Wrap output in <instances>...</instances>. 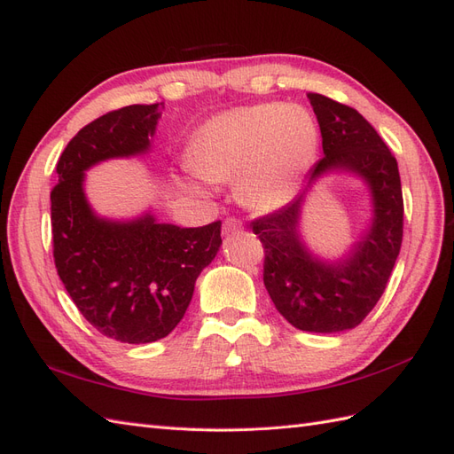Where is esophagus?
Returning <instances> with one entry per match:
<instances>
[{
  "label": "esophagus",
  "instance_id": "esophagus-1",
  "mask_svg": "<svg viewBox=\"0 0 454 454\" xmlns=\"http://www.w3.org/2000/svg\"><path fill=\"white\" fill-rule=\"evenodd\" d=\"M242 231V223L235 217H227L223 222V235L231 237V235H237V232Z\"/></svg>",
  "mask_w": 454,
  "mask_h": 454
}]
</instances>
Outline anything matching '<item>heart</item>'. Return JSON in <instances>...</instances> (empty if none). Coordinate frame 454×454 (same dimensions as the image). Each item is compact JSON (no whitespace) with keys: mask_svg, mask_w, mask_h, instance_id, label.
<instances>
[{"mask_svg":"<svg viewBox=\"0 0 454 454\" xmlns=\"http://www.w3.org/2000/svg\"><path fill=\"white\" fill-rule=\"evenodd\" d=\"M320 129L301 106L261 104L210 117L191 144L189 185L235 180L237 199L254 212H274L290 202L312 168Z\"/></svg>","mask_w":454,"mask_h":454,"instance_id":"b5f03b06","label":"heart"}]
</instances>
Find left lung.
<instances>
[{
	"label": "left lung",
	"mask_w": 454,
	"mask_h": 454,
	"mask_svg": "<svg viewBox=\"0 0 454 454\" xmlns=\"http://www.w3.org/2000/svg\"><path fill=\"white\" fill-rule=\"evenodd\" d=\"M309 100L324 159L309 172L305 189L278 212L255 219L252 231L265 246L263 282L277 310L301 332L339 333L373 310L400 255L402 182L390 149L356 109L316 92ZM332 173L358 176L368 187L372 219L345 254L327 260L309 250L300 219L313 185Z\"/></svg>",
	"instance_id": "left-lung-1"
}]
</instances>
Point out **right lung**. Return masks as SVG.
Segmentation results:
<instances>
[{"label": "right lung", "mask_w": 454, "mask_h": 454, "mask_svg": "<svg viewBox=\"0 0 454 454\" xmlns=\"http://www.w3.org/2000/svg\"><path fill=\"white\" fill-rule=\"evenodd\" d=\"M160 104H134L81 129L57 164L51 193L54 265L79 312L106 337L142 345L167 337L193 299L195 282L222 246V222L160 223L153 210L130 219L96 214L87 170L147 155Z\"/></svg>", "instance_id": "1"}]
</instances>
